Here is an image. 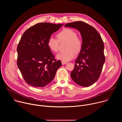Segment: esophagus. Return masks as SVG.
<instances>
[{
  "instance_id": "34e87169",
  "label": "esophagus",
  "mask_w": 122,
  "mask_h": 122,
  "mask_svg": "<svg viewBox=\"0 0 122 122\" xmlns=\"http://www.w3.org/2000/svg\"><path fill=\"white\" fill-rule=\"evenodd\" d=\"M66 63H67V62H66L62 61V65H65V64H66Z\"/></svg>"
}]
</instances>
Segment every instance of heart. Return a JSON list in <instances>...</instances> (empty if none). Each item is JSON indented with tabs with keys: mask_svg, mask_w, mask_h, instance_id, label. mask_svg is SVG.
I'll list each match as a JSON object with an SVG mask.
<instances>
[{
	"mask_svg": "<svg viewBox=\"0 0 122 122\" xmlns=\"http://www.w3.org/2000/svg\"><path fill=\"white\" fill-rule=\"evenodd\" d=\"M77 36V33L74 30L65 28L57 34L58 39L50 36L47 40V45L52 51L56 53L58 50L59 41H67L66 50L60 52L57 55L56 58L64 62L70 61L74 57L76 53L79 54L82 48V40Z\"/></svg>",
	"mask_w": 122,
	"mask_h": 122,
	"instance_id": "b5f03b06",
	"label": "heart"
}]
</instances>
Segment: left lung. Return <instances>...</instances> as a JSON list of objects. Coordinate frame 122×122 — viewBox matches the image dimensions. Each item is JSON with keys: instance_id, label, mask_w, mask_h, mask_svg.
I'll return each mask as SVG.
<instances>
[{"instance_id": "8db88e82", "label": "left lung", "mask_w": 122, "mask_h": 122, "mask_svg": "<svg viewBox=\"0 0 122 122\" xmlns=\"http://www.w3.org/2000/svg\"><path fill=\"white\" fill-rule=\"evenodd\" d=\"M65 26L78 30L83 41L82 48L75 60L71 77L80 86H90L98 79L105 61L103 40L94 27L82 21L67 23Z\"/></svg>"}]
</instances>
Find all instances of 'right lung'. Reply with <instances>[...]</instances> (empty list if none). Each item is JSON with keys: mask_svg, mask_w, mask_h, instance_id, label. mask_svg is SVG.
Here are the masks:
<instances>
[{"mask_svg": "<svg viewBox=\"0 0 122 122\" xmlns=\"http://www.w3.org/2000/svg\"><path fill=\"white\" fill-rule=\"evenodd\" d=\"M62 25L38 23L23 34L17 48V65L28 84L43 87L54 79L62 63L55 58L47 45V40Z\"/></svg>", "mask_w": 122, "mask_h": 122, "instance_id": "right-lung-1", "label": "right lung"}]
</instances>
